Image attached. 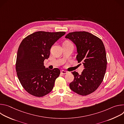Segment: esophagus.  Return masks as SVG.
Instances as JSON below:
<instances>
[{
    "label": "esophagus",
    "mask_w": 124,
    "mask_h": 124,
    "mask_svg": "<svg viewBox=\"0 0 124 124\" xmlns=\"http://www.w3.org/2000/svg\"><path fill=\"white\" fill-rule=\"evenodd\" d=\"M61 74H63V75H65V74H67V72L65 71V70H61Z\"/></svg>",
    "instance_id": "1"
}]
</instances>
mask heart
I'll list each match as a JSON object with an SVG mask.
<instances>
[{
  "instance_id": "heart-1",
  "label": "heart",
  "mask_w": 124,
  "mask_h": 124,
  "mask_svg": "<svg viewBox=\"0 0 124 124\" xmlns=\"http://www.w3.org/2000/svg\"><path fill=\"white\" fill-rule=\"evenodd\" d=\"M64 44H72V43L70 42H69V41H66V42H64Z\"/></svg>"
}]
</instances>
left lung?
I'll return each instance as SVG.
<instances>
[{
    "mask_svg": "<svg viewBox=\"0 0 124 124\" xmlns=\"http://www.w3.org/2000/svg\"><path fill=\"white\" fill-rule=\"evenodd\" d=\"M76 46L77 60L84 67L79 75L74 71V80L70 88L74 92L86 96L96 91L102 82L107 69V54L102 41L86 31L70 32L65 36Z\"/></svg>",
    "mask_w": 124,
    "mask_h": 124,
    "instance_id": "1",
    "label": "left lung"
}]
</instances>
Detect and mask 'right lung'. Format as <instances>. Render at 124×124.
I'll return each mask as SVG.
<instances>
[{"instance_id":"right-lung-1","label":"right lung","mask_w":124,"mask_h":124,"mask_svg":"<svg viewBox=\"0 0 124 124\" xmlns=\"http://www.w3.org/2000/svg\"><path fill=\"white\" fill-rule=\"evenodd\" d=\"M65 32L37 31L23 39L17 53L16 74L22 86L29 94L37 97L50 92L60 71L46 68L44 61L49 58L50 49Z\"/></svg>"}]
</instances>
